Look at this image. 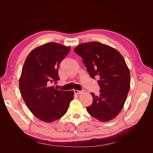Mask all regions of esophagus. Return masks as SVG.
<instances>
[{"label":"esophagus","mask_w":153,"mask_h":153,"mask_svg":"<svg viewBox=\"0 0 153 153\" xmlns=\"http://www.w3.org/2000/svg\"><path fill=\"white\" fill-rule=\"evenodd\" d=\"M74 91V92H75V94H80L82 93H83V91H78V90H73Z\"/></svg>","instance_id":"1"}]
</instances>
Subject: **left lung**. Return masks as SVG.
<instances>
[{
    "label": "left lung",
    "mask_w": 153,
    "mask_h": 153,
    "mask_svg": "<svg viewBox=\"0 0 153 153\" xmlns=\"http://www.w3.org/2000/svg\"><path fill=\"white\" fill-rule=\"evenodd\" d=\"M83 59L91 78H98L100 94H91L89 114L100 121L115 118L122 110L130 87V72L118 51L96 41L81 43L74 49Z\"/></svg>",
    "instance_id": "8db88e82"
}]
</instances>
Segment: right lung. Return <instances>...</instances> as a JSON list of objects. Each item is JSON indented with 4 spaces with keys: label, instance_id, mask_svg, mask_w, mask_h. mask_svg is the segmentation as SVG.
Listing matches in <instances>:
<instances>
[{
    "label": "right lung",
    "instance_id": "obj_1",
    "mask_svg": "<svg viewBox=\"0 0 153 153\" xmlns=\"http://www.w3.org/2000/svg\"><path fill=\"white\" fill-rule=\"evenodd\" d=\"M70 50V47L48 43L32 50L24 62L20 92L27 107L41 121L50 123L61 118L73 100V91H60L52 85L59 80V64Z\"/></svg>",
    "mask_w": 153,
    "mask_h": 153
}]
</instances>
